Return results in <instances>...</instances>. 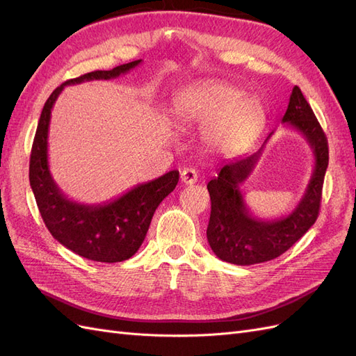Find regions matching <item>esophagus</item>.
Wrapping results in <instances>:
<instances>
[{
    "instance_id": "34e87169",
    "label": "esophagus",
    "mask_w": 356,
    "mask_h": 356,
    "mask_svg": "<svg viewBox=\"0 0 356 356\" xmlns=\"http://www.w3.org/2000/svg\"><path fill=\"white\" fill-rule=\"evenodd\" d=\"M181 181H182V184H186V186L195 184V182L197 181V172L191 168L182 169L181 170Z\"/></svg>"
}]
</instances>
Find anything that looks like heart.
<instances>
[{
	"label": "heart",
	"mask_w": 356,
	"mask_h": 356,
	"mask_svg": "<svg viewBox=\"0 0 356 356\" xmlns=\"http://www.w3.org/2000/svg\"><path fill=\"white\" fill-rule=\"evenodd\" d=\"M186 124H207L203 138L215 152L233 154L250 145L266 122L261 101L234 86L212 83L182 95L175 104Z\"/></svg>",
	"instance_id": "obj_1"
}]
</instances>
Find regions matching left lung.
Segmentation results:
<instances>
[{"instance_id":"1","label":"left lung","mask_w":356,"mask_h":356,"mask_svg":"<svg viewBox=\"0 0 356 356\" xmlns=\"http://www.w3.org/2000/svg\"><path fill=\"white\" fill-rule=\"evenodd\" d=\"M282 123L306 138L315 156L314 174L296 209L277 220H261L246 208L241 186L251 175L268 138L258 152L222 163L218 175L208 182L211 217L207 238L222 261L250 266L270 261L288 251L315 224L328 168V141L310 105L294 86Z\"/></svg>"}]
</instances>
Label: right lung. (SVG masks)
Instances as JSON below:
<instances>
[{
	"label": "right lung",
	"mask_w": 356,
	"mask_h": 356,
	"mask_svg": "<svg viewBox=\"0 0 356 356\" xmlns=\"http://www.w3.org/2000/svg\"><path fill=\"white\" fill-rule=\"evenodd\" d=\"M141 59L110 71H93L71 79L53 90L41 111L29 159V184L41 218L59 243L88 260L118 263L131 258L143 245L153 215L178 184L179 172L170 170L120 197L102 204H84L68 199L49 170L47 138L51 108L65 86L90 80H110L138 67Z\"/></svg>",
	"instance_id": "obj_1"
}]
</instances>
